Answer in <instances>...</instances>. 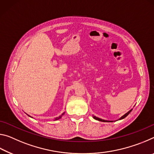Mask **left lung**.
Segmentation results:
<instances>
[{
    "instance_id": "8db88e82",
    "label": "left lung",
    "mask_w": 154,
    "mask_h": 154,
    "mask_svg": "<svg viewBox=\"0 0 154 154\" xmlns=\"http://www.w3.org/2000/svg\"><path fill=\"white\" fill-rule=\"evenodd\" d=\"M132 109H131V110H130L128 112H127V113H126V114H124L123 116H122L120 118H119V119H124V118H126V117L127 116H128V114L130 113V112L132 111ZM93 118L94 119H96V120H98V121H100V122H112L113 121H107V120H105V119H100V118H97V117H96V116H93Z\"/></svg>"
}]
</instances>
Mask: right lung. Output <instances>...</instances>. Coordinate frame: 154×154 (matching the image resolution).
<instances>
[{
	"label": "right lung",
	"instance_id": "obj_1",
	"mask_svg": "<svg viewBox=\"0 0 154 154\" xmlns=\"http://www.w3.org/2000/svg\"><path fill=\"white\" fill-rule=\"evenodd\" d=\"M64 114V113H62V115H61V116H59V117H58V118H56V119H55V120H58V119H60L61 118H62V116H63V115ZM29 116V117H31V116ZM31 118H32V117H31Z\"/></svg>",
	"mask_w": 154,
	"mask_h": 154
}]
</instances>
